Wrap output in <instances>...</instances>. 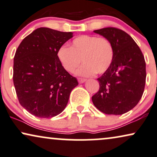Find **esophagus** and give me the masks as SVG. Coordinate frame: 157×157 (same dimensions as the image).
Returning <instances> with one entry per match:
<instances>
[{"label": "esophagus", "instance_id": "esophagus-1", "mask_svg": "<svg viewBox=\"0 0 157 157\" xmlns=\"http://www.w3.org/2000/svg\"><path fill=\"white\" fill-rule=\"evenodd\" d=\"M77 80H78L79 83H83L86 81V79H85V78H78Z\"/></svg>", "mask_w": 157, "mask_h": 157}]
</instances>
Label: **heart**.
Masks as SVG:
<instances>
[{"instance_id": "heart-1", "label": "heart", "mask_w": 157, "mask_h": 157, "mask_svg": "<svg viewBox=\"0 0 157 157\" xmlns=\"http://www.w3.org/2000/svg\"><path fill=\"white\" fill-rule=\"evenodd\" d=\"M114 49L106 38L90 35H81L74 39L71 47L62 46L57 52L59 61L69 72H73L80 64H84L77 71L80 76L89 77L103 74L111 65Z\"/></svg>"}]
</instances>
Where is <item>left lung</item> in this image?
I'll return each instance as SVG.
<instances>
[{
    "mask_svg": "<svg viewBox=\"0 0 157 157\" xmlns=\"http://www.w3.org/2000/svg\"><path fill=\"white\" fill-rule=\"evenodd\" d=\"M94 32L111 42L114 56L111 65L99 78L100 88L93 97L94 105L108 115H122L137 105L146 83V62L130 35L121 29L107 27Z\"/></svg>",
    "mask_w": 157,
    "mask_h": 157,
    "instance_id": "left-lung-1",
    "label": "left lung"
}]
</instances>
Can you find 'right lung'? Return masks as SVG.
<instances>
[{
    "label": "right lung",
    "instance_id": "1",
    "mask_svg": "<svg viewBox=\"0 0 157 157\" xmlns=\"http://www.w3.org/2000/svg\"><path fill=\"white\" fill-rule=\"evenodd\" d=\"M72 32L41 27L23 39L13 59V80L18 101L39 118H52L63 111L77 79L67 72L57 52Z\"/></svg>",
    "mask_w": 157,
    "mask_h": 157
}]
</instances>
